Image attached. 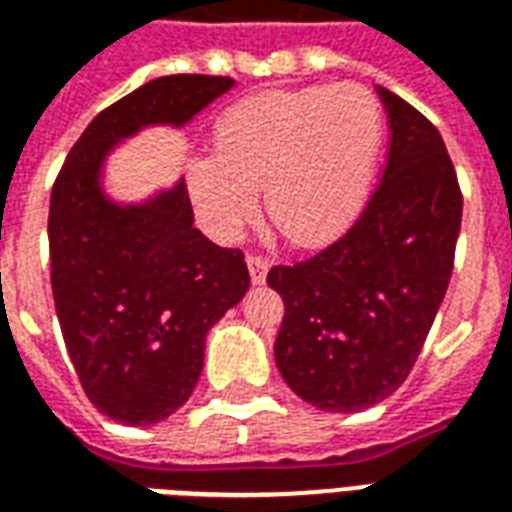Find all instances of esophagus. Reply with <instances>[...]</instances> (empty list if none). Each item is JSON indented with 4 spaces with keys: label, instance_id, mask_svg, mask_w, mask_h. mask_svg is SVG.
Here are the masks:
<instances>
[{
    "label": "esophagus",
    "instance_id": "obj_1",
    "mask_svg": "<svg viewBox=\"0 0 512 512\" xmlns=\"http://www.w3.org/2000/svg\"><path fill=\"white\" fill-rule=\"evenodd\" d=\"M246 266H249V277H252V282H255V285H263V282H266L268 268H271V260L263 255H249L246 257Z\"/></svg>",
    "mask_w": 512,
    "mask_h": 512
}]
</instances>
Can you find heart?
<instances>
[{"label": "heart", "mask_w": 512, "mask_h": 512, "mask_svg": "<svg viewBox=\"0 0 512 512\" xmlns=\"http://www.w3.org/2000/svg\"><path fill=\"white\" fill-rule=\"evenodd\" d=\"M216 156L189 161V194L219 238H233L266 191L293 244L332 241L362 213L381 150V106L362 84L266 90L216 120Z\"/></svg>", "instance_id": "b5f03b06"}]
</instances>
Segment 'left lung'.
<instances>
[{
  "label": "left lung",
  "mask_w": 512,
  "mask_h": 512,
  "mask_svg": "<svg viewBox=\"0 0 512 512\" xmlns=\"http://www.w3.org/2000/svg\"><path fill=\"white\" fill-rule=\"evenodd\" d=\"M389 153L365 211L318 255L274 266L285 301L274 356L310 406L354 414L406 381L452 277L463 197L444 139L400 95L378 87Z\"/></svg>",
  "instance_id": "1"
}]
</instances>
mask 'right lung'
<instances>
[{
	"mask_svg": "<svg viewBox=\"0 0 512 512\" xmlns=\"http://www.w3.org/2000/svg\"><path fill=\"white\" fill-rule=\"evenodd\" d=\"M178 73L142 84L84 128L51 189V290L84 392L123 425L175 414L202 373L205 337L249 290L241 249L194 227L183 178L139 205L106 197L104 161L147 126H186L233 87Z\"/></svg>",
	"mask_w": 512,
	"mask_h": 512,
	"instance_id": "obj_1",
	"label": "right lung"
}]
</instances>
